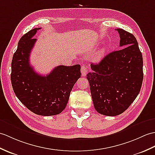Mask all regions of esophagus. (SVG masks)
I'll list each match as a JSON object with an SVG mask.
<instances>
[{
  "label": "esophagus",
  "instance_id": "obj_1",
  "mask_svg": "<svg viewBox=\"0 0 155 155\" xmlns=\"http://www.w3.org/2000/svg\"><path fill=\"white\" fill-rule=\"evenodd\" d=\"M81 74L83 77H85L86 74L88 73V68L86 67L85 64H82L81 69Z\"/></svg>",
  "mask_w": 155,
  "mask_h": 155
}]
</instances>
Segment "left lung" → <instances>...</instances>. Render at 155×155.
<instances>
[{"label": "left lung", "mask_w": 155, "mask_h": 155, "mask_svg": "<svg viewBox=\"0 0 155 155\" xmlns=\"http://www.w3.org/2000/svg\"><path fill=\"white\" fill-rule=\"evenodd\" d=\"M120 34L121 49L107 54L98 64H91L86 75L94 108L104 116L122 114L134 101L141 90L143 56L137 41L123 29Z\"/></svg>", "instance_id": "obj_1"}]
</instances>
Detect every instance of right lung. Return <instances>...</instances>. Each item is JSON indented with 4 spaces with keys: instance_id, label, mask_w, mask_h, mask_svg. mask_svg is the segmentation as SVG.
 Here are the masks:
<instances>
[{
    "instance_id": "obj_1",
    "label": "right lung",
    "mask_w": 155,
    "mask_h": 155,
    "mask_svg": "<svg viewBox=\"0 0 155 155\" xmlns=\"http://www.w3.org/2000/svg\"><path fill=\"white\" fill-rule=\"evenodd\" d=\"M39 29L31 30L20 38L12 57L10 78L17 98L28 110L40 116H55L65 108L81 77V66H57L46 76L35 73L30 56L37 40L33 37Z\"/></svg>"
}]
</instances>
